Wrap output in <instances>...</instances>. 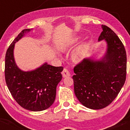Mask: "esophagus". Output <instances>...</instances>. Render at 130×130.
<instances>
[{"label": "esophagus", "mask_w": 130, "mask_h": 130, "mask_svg": "<svg viewBox=\"0 0 130 130\" xmlns=\"http://www.w3.org/2000/svg\"><path fill=\"white\" fill-rule=\"evenodd\" d=\"M62 76H63V77H67V76H70V73L69 71H68L67 68H64L63 71H62Z\"/></svg>", "instance_id": "esophagus-1"}]
</instances>
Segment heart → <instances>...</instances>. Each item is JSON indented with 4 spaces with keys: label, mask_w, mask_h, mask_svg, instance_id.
I'll list each match as a JSON object with an SVG mask.
<instances>
[{
    "label": "heart",
    "mask_w": 130,
    "mask_h": 130,
    "mask_svg": "<svg viewBox=\"0 0 130 130\" xmlns=\"http://www.w3.org/2000/svg\"><path fill=\"white\" fill-rule=\"evenodd\" d=\"M79 38L76 37V38H74L73 40H71V41H70L68 43L63 44V46H62V50L65 51L71 48L75 43H76L77 41H79ZM83 54H84V50H83V47H80V48L77 49V50L74 51L73 53L72 54L73 60L76 62H80V61L83 59Z\"/></svg>",
    "instance_id": "heart-1"
}]
</instances>
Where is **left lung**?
I'll return each instance as SVG.
<instances>
[{"instance_id": "1", "label": "left lung", "mask_w": 130, "mask_h": 130, "mask_svg": "<svg viewBox=\"0 0 130 130\" xmlns=\"http://www.w3.org/2000/svg\"><path fill=\"white\" fill-rule=\"evenodd\" d=\"M98 41L107 43L100 60L84 59L74 68V91L78 100L92 109H100L114 100L125 84L126 54L121 40L112 30L102 25Z\"/></svg>"}]
</instances>
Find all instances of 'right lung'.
Returning <instances> with one entry per match:
<instances>
[{"label":"right lung","mask_w":130,"mask_h":130,"mask_svg":"<svg viewBox=\"0 0 130 130\" xmlns=\"http://www.w3.org/2000/svg\"><path fill=\"white\" fill-rule=\"evenodd\" d=\"M30 31V29L22 30L7 51L5 81L13 98L21 106L31 111H41L54 102L56 87L62 78L61 72L63 68L47 63L30 71H24L18 68L13 55L14 44Z\"/></svg>","instance_id":"obj_1"}]
</instances>
